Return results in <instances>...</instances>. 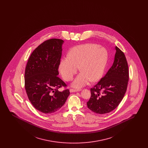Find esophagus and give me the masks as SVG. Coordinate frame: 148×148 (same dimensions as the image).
I'll list each match as a JSON object with an SVG mask.
<instances>
[{
    "instance_id": "obj_1",
    "label": "esophagus",
    "mask_w": 148,
    "mask_h": 148,
    "mask_svg": "<svg viewBox=\"0 0 148 148\" xmlns=\"http://www.w3.org/2000/svg\"><path fill=\"white\" fill-rule=\"evenodd\" d=\"M81 89H70V92H79L80 91Z\"/></svg>"
}]
</instances>
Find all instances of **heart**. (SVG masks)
Returning <instances> with one entry per match:
<instances>
[{
	"mask_svg": "<svg viewBox=\"0 0 148 148\" xmlns=\"http://www.w3.org/2000/svg\"><path fill=\"white\" fill-rule=\"evenodd\" d=\"M108 54L105 48L95 44H85L73 48L68 57L61 59L59 71L64 79L71 81L79 69L82 72L72 83L80 88L91 80L97 82L103 77L108 62Z\"/></svg>",
	"mask_w": 148,
	"mask_h": 148,
	"instance_id": "b5f03b06",
	"label": "heart"
}]
</instances>
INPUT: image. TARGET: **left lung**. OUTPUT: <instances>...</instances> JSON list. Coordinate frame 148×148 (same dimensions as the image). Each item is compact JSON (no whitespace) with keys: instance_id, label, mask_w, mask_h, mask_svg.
Instances as JSON below:
<instances>
[{"instance_id":"1","label":"left lung","mask_w":148,"mask_h":148,"mask_svg":"<svg viewBox=\"0 0 148 148\" xmlns=\"http://www.w3.org/2000/svg\"><path fill=\"white\" fill-rule=\"evenodd\" d=\"M112 67L106 75L90 89L91 97L88 108L97 114H103L114 110L124 98L129 80V69L124 53L117 47Z\"/></svg>"}]
</instances>
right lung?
I'll use <instances>...</instances> for the list:
<instances>
[{
	"instance_id": "add662e5",
	"label": "right lung",
	"mask_w": 148,
	"mask_h": 148,
	"mask_svg": "<svg viewBox=\"0 0 148 148\" xmlns=\"http://www.w3.org/2000/svg\"><path fill=\"white\" fill-rule=\"evenodd\" d=\"M64 40L50 39L39 45L29 58L25 71V88L29 100L36 109L45 114L55 113L65 104L69 89L58 77Z\"/></svg>"
}]
</instances>
